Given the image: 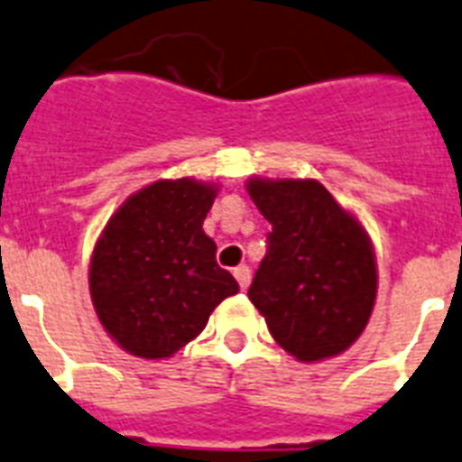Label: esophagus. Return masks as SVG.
Wrapping results in <instances>:
<instances>
[{"instance_id": "34e87169", "label": "esophagus", "mask_w": 462, "mask_h": 462, "mask_svg": "<svg viewBox=\"0 0 462 462\" xmlns=\"http://www.w3.org/2000/svg\"><path fill=\"white\" fill-rule=\"evenodd\" d=\"M234 275H236V280H238L240 290H247V287H250V280H252L250 266H245V263H243V266L234 269Z\"/></svg>"}]
</instances>
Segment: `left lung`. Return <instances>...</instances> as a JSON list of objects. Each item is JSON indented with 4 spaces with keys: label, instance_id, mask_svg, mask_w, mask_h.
Wrapping results in <instances>:
<instances>
[{
    "label": "left lung",
    "instance_id": "left-lung-1",
    "mask_svg": "<svg viewBox=\"0 0 462 462\" xmlns=\"http://www.w3.org/2000/svg\"><path fill=\"white\" fill-rule=\"evenodd\" d=\"M245 189L273 226L247 297L291 357H337L360 338L376 303L369 234L318 180L250 177Z\"/></svg>",
    "mask_w": 462,
    "mask_h": 462
}]
</instances>
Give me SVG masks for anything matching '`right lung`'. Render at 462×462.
<instances>
[{"instance_id":"1","label":"right lung","mask_w":462,"mask_h":462,"mask_svg":"<svg viewBox=\"0 0 462 462\" xmlns=\"http://www.w3.org/2000/svg\"><path fill=\"white\" fill-rule=\"evenodd\" d=\"M217 191L191 177L156 180L128 196L102 228L90 257V299L125 353L171 357L203 332L224 299L238 294L203 231Z\"/></svg>"}]
</instances>
